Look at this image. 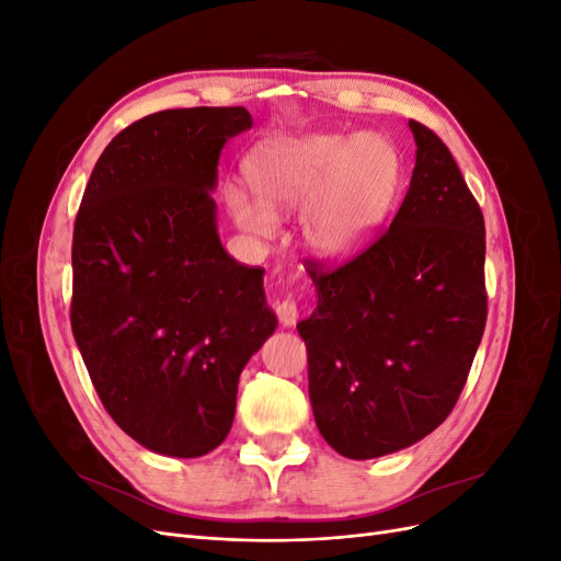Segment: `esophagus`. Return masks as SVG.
I'll list each match as a JSON object with an SVG mask.
<instances>
[{"instance_id": "obj_1", "label": "esophagus", "mask_w": 561, "mask_h": 561, "mask_svg": "<svg viewBox=\"0 0 561 561\" xmlns=\"http://www.w3.org/2000/svg\"><path fill=\"white\" fill-rule=\"evenodd\" d=\"M276 313H278V320L283 322L285 328H293L295 322L299 320V309H297V301H295V299H290V297L280 299V301L276 304Z\"/></svg>"}]
</instances>
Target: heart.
Masks as SVG:
<instances>
[{
    "instance_id": "heart-1",
    "label": "heart",
    "mask_w": 561,
    "mask_h": 561,
    "mask_svg": "<svg viewBox=\"0 0 561 561\" xmlns=\"http://www.w3.org/2000/svg\"><path fill=\"white\" fill-rule=\"evenodd\" d=\"M250 198L229 184L233 222L252 236H274L278 215L299 206L301 245L318 260H346L363 250L388 219L404 165L386 135L304 133L260 145L248 163Z\"/></svg>"
}]
</instances>
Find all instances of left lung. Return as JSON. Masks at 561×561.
Listing matches in <instances>:
<instances>
[{
    "label": "left lung",
    "mask_w": 561,
    "mask_h": 561,
    "mask_svg": "<svg viewBox=\"0 0 561 561\" xmlns=\"http://www.w3.org/2000/svg\"><path fill=\"white\" fill-rule=\"evenodd\" d=\"M416 165L388 231L334 271L297 322L328 445L365 461L412 447L466 386L486 322L484 217L447 145L410 122Z\"/></svg>",
    "instance_id": "1"
}]
</instances>
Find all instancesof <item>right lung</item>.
Returning a JSON list of instances; mask_svg holds the SVG:
<instances>
[{"label": "right lung", "instance_id": "right-lung-1", "mask_svg": "<svg viewBox=\"0 0 561 561\" xmlns=\"http://www.w3.org/2000/svg\"><path fill=\"white\" fill-rule=\"evenodd\" d=\"M245 107L163 110L100 154L75 222L72 332L114 423L145 449L225 443L239 377L274 334L264 268L217 233V163Z\"/></svg>", "mask_w": 561, "mask_h": 561}]
</instances>
